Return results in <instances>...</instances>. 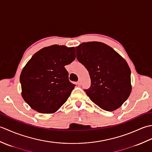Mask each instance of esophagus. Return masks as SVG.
Instances as JSON below:
<instances>
[{
  "label": "esophagus",
  "instance_id": "obj_1",
  "mask_svg": "<svg viewBox=\"0 0 152 152\" xmlns=\"http://www.w3.org/2000/svg\"><path fill=\"white\" fill-rule=\"evenodd\" d=\"M81 83H82V82H81V81H80V80H79L78 82H77V85H78V86H80V85H81Z\"/></svg>",
  "mask_w": 152,
  "mask_h": 152
}]
</instances>
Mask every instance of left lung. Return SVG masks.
I'll use <instances>...</instances> for the list:
<instances>
[{
  "instance_id": "8db88e82",
  "label": "left lung",
  "mask_w": 152,
  "mask_h": 152,
  "mask_svg": "<svg viewBox=\"0 0 152 152\" xmlns=\"http://www.w3.org/2000/svg\"><path fill=\"white\" fill-rule=\"evenodd\" d=\"M76 58L88 70L91 86L84 89L91 101L106 111L118 109L131 92V70L120 55L102 42L76 47Z\"/></svg>"
}]
</instances>
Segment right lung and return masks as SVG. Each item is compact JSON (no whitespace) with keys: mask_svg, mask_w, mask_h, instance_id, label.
Listing matches in <instances>:
<instances>
[{"mask_svg":"<svg viewBox=\"0 0 152 152\" xmlns=\"http://www.w3.org/2000/svg\"><path fill=\"white\" fill-rule=\"evenodd\" d=\"M74 47L52 45L37 52L20 75L23 99L34 110L52 114L60 108L76 85L64 66L75 59Z\"/></svg>","mask_w":152,"mask_h":152,"instance_id":"1","label":"right lung"}]
</instances>
